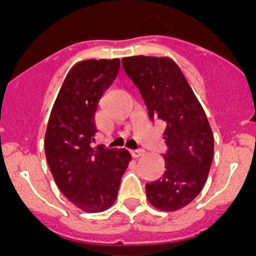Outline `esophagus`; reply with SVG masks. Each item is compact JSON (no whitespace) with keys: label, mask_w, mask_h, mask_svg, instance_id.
<instances>
[{"label":"esophagus","mask_w":256,"mask_h":256,"mask_svg":"<svg viewBox=\"0 0 256 256\" xmlns=\"http://www.w3.org/2000/svg\"><path fill=\"white\" fill-rule=\"evenodd\" d=\"M130 155H132L134 159H137V158H140L141 155H144V150H141V148H137V150H130Z\"/></svg>","instance_id":"34e87169"}]
</instances>
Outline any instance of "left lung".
<instances>
[{
  "mask_svg": "<svg viewBox=\"0 0 256 256\" xmlns=\"http://www.w3.org/2000/svg\"><path fill=\"white\" fill-rule=\"evenodd\" d=\"M122 64L138 88L148 118L165 123L166 170L158 180L146 183V196L156 209L174 212L188 205L206 182L214 155L212 128L204 108L172 58L132 56L124 58Z\"/></svg>",
  "mask_w": 256,
  "mask_h": 256,
  "instance_id": "8db88e82",
  "label": "left lung"
}]
</instances>
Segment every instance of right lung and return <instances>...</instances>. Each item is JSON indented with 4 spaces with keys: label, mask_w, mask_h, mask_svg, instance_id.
<instances>
[{
    "label": "right lung",
    "mask_w": 256,
    "mask_h": 256,
    "mask_svg": "<svg viewBox=\"0 0 256 256\" xmlns=\"http://www.w3.org/2000/svg\"><path fill=\"white\" fill-rule=\"evenodd\" d=\"M119 58L84 60L68 73L44 137V151L58 190L83 212H100L114 204L130 160L124 148L92 146L94 114L104 92L115 80Z\"/></svg>",
    "instance_id": "obj_1"
}]
</instances>
